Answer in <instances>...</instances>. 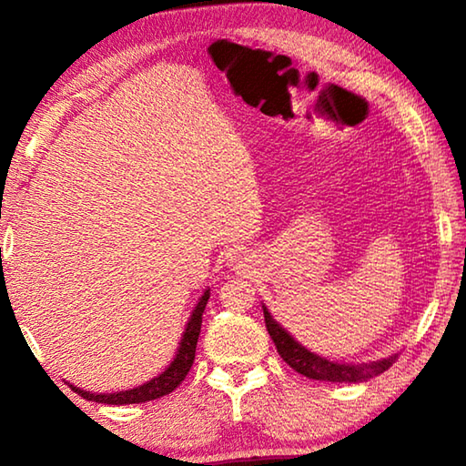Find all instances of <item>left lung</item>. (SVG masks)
<instances>
[{
	"label": "left lung",
	"mask_w": 466,
	"mask_h": 466,
	"mask_svg": "<svg viewBox=\"0 0 466 466\" xmlns=\"http://www.w3.org/2000/svg\"><path fill=\"white\" fill-rule=\"evenodd\" d=\"M265 314V325L269 335L273 339L278 353L283 358V361L289 368H294L298 374L312 380H325V382H366L370 378L382 374L384 370H389L394 360L399 358V353H390V356L380 358L376 361H358V364H345V361H333L319 356V353L310 351L309 347H304L299 341H296L294 335L288 333V329H283L278 320L271 317V312L263 304Z\"/></svg>",
	"instance_id": "8db88e82"
}]
</instances>
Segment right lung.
I'll return each instance as SVG.
<instances>
[{"instance_id":"obj_1","label":"right lung","mask_w":466,"mask_h":466,"mask_svg":"<svg viewBox=\"0 0 466 466\" xmlns=\"http://www.w3.org/2000/svg\"><path fill=\"white\" fill-rule=\"evenodd\" d=\"M209 288L203 291V296L199 298V302L195 304V309L188 317L183 337H180V343L177 347L175 358H172L170 364L164 368V372L154 376L152 380H147L144 384L136 386V389L129 390H116V392H92V390H84L80 386L69 384L72 389L84 397L86 400H94V403H106V405H133V403H146V400H154L160 399L164 394H170L177 386L185 380V376L188 374V370L193 366L195 360V347H197V339H199L201 333V319H203V310L205 304L209 299Z\"/></svg>"}]
</instances>
